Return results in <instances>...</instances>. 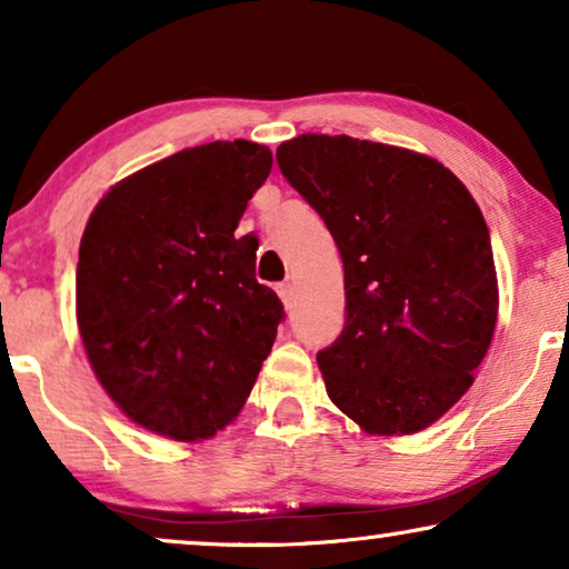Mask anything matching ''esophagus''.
I'll return each instance as SVG.
<instances>
[{"label":"esophagus","instance_id":"1","mask_svg":"<svg viewBox=\"0 0 569 569\" xmlns=\"http://www.w3.org/2000/svg\"><path fill=\"white\" fill-rule=\"evenodd\" d=\"M277 295H279V298H282V302L287 306V302H290V298H292V284L290 282H279L277 284Z\"/></svg>","mask_w":569,"mask_h":569}]
</instances>
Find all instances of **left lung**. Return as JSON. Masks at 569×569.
<instances>
[{
  "label": "left lung",
  "mask_w": 569,
  "mask_h": 569,
  "mask_svg": "<svg viewBox=\"0 0 569 569\" xmlns=\"http://www.w3.org/2000/svg\"><path fill=\"white\" fill-rule=\"evenodd\" d=\"M277 162L345 263V329L318 352L329 399L368 432L425 430L469 391L495 333L481 209L438 160L368 139L302 134Z\"/></svg>",
  "instance_id": "1"
}]
</instances>
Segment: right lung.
<instances>
[{"label":"right lung","instance_id":"1","mask_svg":"<svg viewBox=\"0 0 569 569\" xmlns=\"http://www.w3.org/2000/svg\"><path fill=\"white\" fill-rule=\"evenodd\" d=\"M271 170L263 144L189 147L116 183L77 261V321L108 396L144 430L201 440L243 407L284 321L236 238Z\"/></svg>","mask_w":569,"mask_h":569}]
</instances>
